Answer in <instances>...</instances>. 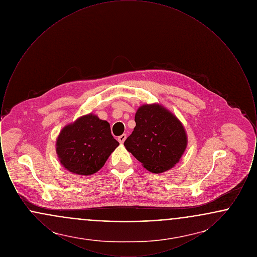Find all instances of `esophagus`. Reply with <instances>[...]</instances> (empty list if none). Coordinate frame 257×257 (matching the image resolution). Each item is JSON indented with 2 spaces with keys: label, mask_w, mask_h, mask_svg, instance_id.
<instances>
[{
  "label": "esophagus",
  "mask_w": 257,
  "mask_h": 257,
  "mask_svg": "<svg viewBox=\"0 0 257 257\" xmlns=\"http://www.w3.org/2000/svg\"><path fill=\"white\" fill-rule=\"evenodd\" d=\"M125 140H126V134H123L118 137V142H119L120 144H123V143L125 142Z\"/></svg>",
  "instance_id": "esophagus-1"
}]
</instances>
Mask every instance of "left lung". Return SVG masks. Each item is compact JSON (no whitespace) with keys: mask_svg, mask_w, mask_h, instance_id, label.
Instances as JSON below:
<instances>
[{"mask_svg":"<svg viewBox=\"0 0 257 257\" xmlns=\"http://www.w3.org/2000/svg\"><path fill=\"white\" fill-rule=\"evenodd\" d=\"M136 127L124 147L153 173L171 170L187 147V134L178 118L159 104L143 105L135 115Z\"/></svg>","mask_w":257,"mask_h":257,"instance_id":"obj_1","label":"left lung"}]
</instances>
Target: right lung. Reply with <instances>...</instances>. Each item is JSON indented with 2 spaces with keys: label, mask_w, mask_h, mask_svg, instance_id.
Masks as SVG:
<instances>
[{
  "label": "right lung",
  "mask_w": 257,
  "mask_h": 257,
  "mask_svg": "<svg viewBox=\"0 0 257 257\" xmlns=\"http://www.w3.org/2000/svg\"><path fill=\"white\" fill-rule=\"evenodd\" d=\"M119 143L110 134V124L92 113L79 117L62 128L56 150L61 165L67 171L90 175L106 163Z\"/></svg>",
  "instance_id": "obj_1"
}]
</instances>
